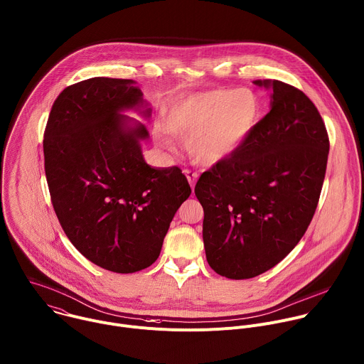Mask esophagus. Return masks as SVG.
<instances>
[{
	"mask_svg": "<svg viewBox=\"0 0 364 364\" xmlns=\"http://www.w3.org/2000/svg\"><path fill=\"white\" fill-rule=\"evenodd\" d=\"M184 174H186V177H187L188 184L191 186V188H194V186H196V183H197V178H198V174H197V173H193V171H190V170H186Z\"/></svg>",
	"mask_w": 364,
	"mask_h": 364,
	"instance_id": "34e87169",
	"label": "esophagus"
}]
</instances>
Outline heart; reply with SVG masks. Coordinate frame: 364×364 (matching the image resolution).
Wrapping results in <instances>:
<instances>
[{
	"mask_svg": "<svg viewBox=\"0 0 364 364\" xmlns=\"http://www.w3.org/2000/svg\"><path fill=\"white\" fill-rule=\"evenodd\" d=\"M262 112L250 88H215L176 100L167 109L170 133L186 140V150L200 166L213 167L231 159L255 130ZM164 147L170 141L159 134Z\"/></svg>",
	"mask_w": 364,
	"mask_h": 364,
	"instance_id": "b5f03b06",
	"label": "heart"
}]
</instances>
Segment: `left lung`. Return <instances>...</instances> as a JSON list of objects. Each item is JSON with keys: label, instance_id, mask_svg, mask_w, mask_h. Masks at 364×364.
Instances as JSON below:
<instances>
[{"label": "left lung", "instance_id": "8db88e82", "mask_svg": "<svg viewBox=\"0 0 364 364\" xmlns=\"http://www.w3.org/2000/svg\"><path fill=\"white\" fill-rule=\"evenodd\" d=\"M270 90V112L241 149L198 178L203 241L210 267L232 280L280 263L304 235L324 181L328 137L320 112L300 90L256 80Z\"/></svg>", "mask_w": 364, "mask_h": 364}]
</instances>
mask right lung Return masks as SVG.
Instances as JSON below:
<instances>
[{
    "mask_svg": "<svg viewBox=\"0 0 364 364\" xmlns=\"http://www.w3.org/2000/svg\"><path fill=\"white\" fill-rule=\"evenodd\" d=\"M151 117L134 80L94 77L61 91L44 133L46 177L60 224L91 263L134 273L160 256L170 223L191 194L178 167H151L141 143Z\"/></svg>",
    "mask_w": 364,
    "mask_h": 364,
    "instance_id": "add662e5",
    "label": "right lung"
}]
</instances>
